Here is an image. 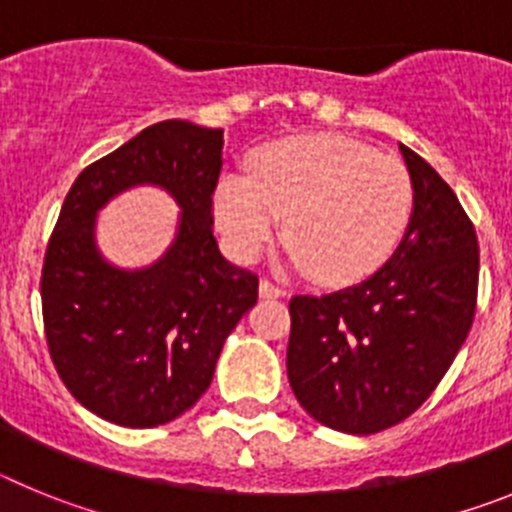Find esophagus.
I'll list each match as a JSON object with an SVG mask.
<instances>
[{
    "label": "esophagus",
    "mask_w": 512,
    "mask_h": 512,
    "mask_svg": "<svg viewBox=\"0 0 512 512\" xmlns=\"http://www.w3.org/2000/svg\"><path fill=\"white\" fill-rule=\"evenodd\" d=\"M259 295L266 297V300H279V297H284V289L277 287L274 282H269V279H261L259 282Z\"/></svg>",
    "instance_id": "esophagus-1"
}]
</instances>
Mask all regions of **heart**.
<instances>
[{
    "label": "heart",
    "mask_w": 512,
    "mask_h": 512,
    "mask_svg": "<svg viewBox=\"0 0 512 512\" xmlns=\"http://www.w3.org/2000/svg\"><path fill=\"white\" fill-rule=\"evenodd\" d=\"M212 217L235 261L259 259L284 220L292 264L343 287L392 259L413 217V179L395 156L341 135H295L261 148L246 179L225 174Z\"/></svg>",
    "instance_id": "heart-1"
}]
</instances>
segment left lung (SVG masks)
<instances>
[{
  "instance_id": "1",
  "label": "left lung",
  "mask_w": 512,
  "mask_h": 512,
  "mask_svg": "<svg viewBox=\"0 0 512 512\" xmlns=\"http://www.w3.org/2000/svg\"><path fill=\"white\" fill-rule=\"evenodd\" d=\"M413 217L392 259L356 287L289 302L287 377L310 418L369 436L423 405L474 320L479 246L431 164L400 143Z\"/></svg>"
}]
</instances>
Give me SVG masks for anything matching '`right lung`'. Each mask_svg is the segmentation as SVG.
<instances>
[{
    "instance_id": "1",
    "label": "right lung",
    "mask_w": 512,
    "mask_h": 512,
    "mask_svg": "<svg viewBox=\"0 0 512 512\" xmlns=\"http://www.w3.org/2000/svg\"><path fill=\"white\" fill-rule=\"evenodd\" d=\"M223 143V130L156 122L81 171L63 200L40 279L45 338L71 395L110 423L156 428L192 408L256 305V274L212 235ZM135 186L164 188L183 212L170 248L125 270L98 251L96 215Z\"/></svg>"
}]
</instances>
